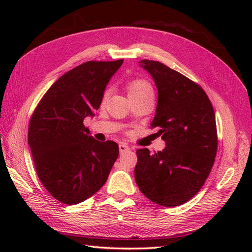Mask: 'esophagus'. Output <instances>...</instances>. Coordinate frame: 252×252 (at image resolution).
Here are the masks:
<instances>
[{
	"mask_svg": "<svg viewBox=\"0 0 252 252\" xmlns=\"http://www.w3.org/2000/svg\"><path fill=\"white\" fill-rule=\"evenodd\" d=\"M119 151H120L121 154H123V153H126V152H127V151H130V147L127 146L126 144L121 143L120 145H119Z\"/></svg>",
	"mask_w": 252,
	"mask_h": 252,
	"instance_id": "obj_1",
	"label": "esophagus"
}]
</instances>
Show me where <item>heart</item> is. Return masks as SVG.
Wrapping results in <instances>:
<instances>
[{
    "instance_id": "1",
    "label": "heart",
    "mask_w": 252,
    "mask_h": 252,
    "mask_svg": "<svg viewBox=\"0 0 252 252\" xmlns=\"http://www.w3.org/2000/svg\"><path fill=\"white\" fill-rule=\"evenodd\" d=\"M126 92H127V95H129V97H133V96L153 94V88L152 85L146 81V80L135 79L127 83ZM107 94L108 93H105L104 99H106Z\"/></svg>"
}]
</instances>
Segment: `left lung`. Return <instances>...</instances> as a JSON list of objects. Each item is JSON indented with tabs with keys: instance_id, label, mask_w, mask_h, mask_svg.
<instances>
[{
	"instance_id": "obj_1",
	"label": "left lung",
	"mask_w": 252,
	"mask_h": 252,
	"mask_svg": "<svg viewBox=\"0 0 252 252\" xmlns=\"http://www.w3.org/2000/svg\"><path fill=\"white\" fill-rule=\"evenodd\" d=\"M158 91L151 123L165 147L151 155L137 149L135 182L149 200L163 207L189 201L200 190L215 163L218 148L216 115L199 85L162 63L143 60Z\"/></svg>"
}]
</instances>
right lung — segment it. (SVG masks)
Masks as SVG:
<instances>
[{
	"label": "right lung",
	"instance_id": "right-lung-1",
	"mask_svg": "<svg viewBox=\"0 0 252 252\" xmlns=\"http://www.w3.org/2000/svg\"><path fill=\"white\" fill-rule=\"evenodd\" d=\"M122 63L87 62L63 74L30 119L28 144L37 176L66 205H77L98 191L119 155L117 143L96 141L83 121L94 117Z\"/></svg>",
	"mask_w": 252,
	"mask_h": 252
}]
</instances>
